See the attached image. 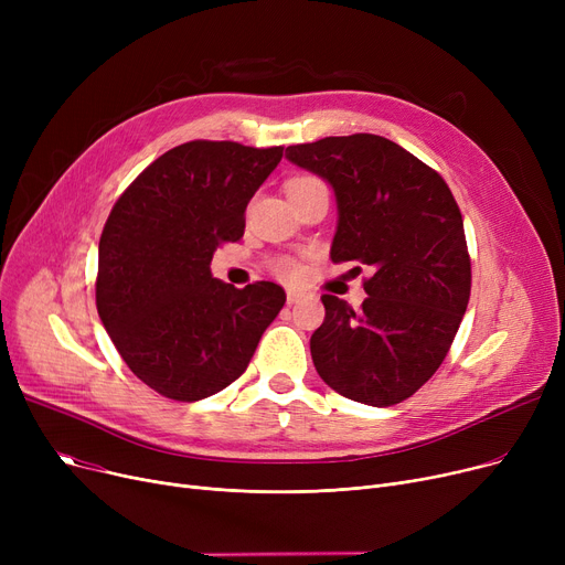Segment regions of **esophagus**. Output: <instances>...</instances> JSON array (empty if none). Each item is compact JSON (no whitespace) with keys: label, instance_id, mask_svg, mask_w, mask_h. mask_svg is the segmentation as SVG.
<instances>
[{"label":"esophagus","instance_id":"1","mask_svg":"<svg viewBox=\"0 0 565 565\" xmlns=\"http://www.w3.org/2000/svg\"><path fill=\"white\" fill-rule=\"evenodd\" d=\"M300 300H302V292H300V290H288V292H286V302H288V307L298 305Z\"/></svg>","mask_w":565,"mask_h":565}]
</instances>
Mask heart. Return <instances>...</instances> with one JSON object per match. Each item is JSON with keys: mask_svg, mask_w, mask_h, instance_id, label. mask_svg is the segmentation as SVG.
Returning <instances> with one entry per match:
<instances>
[{"mask_svg": "<svg viewBox=\"0 0 565 565\" xmlns=\"http://www.w3.org/2000/svg\"><path fill=\"white\" fill-rule=\"evenodd\" d=\"M309 183H318V178L298 175V178H292V181L288 183V188H302V185H309ZM275 273L281 279H286V281H295V279L302 277V265L295 260V258H290V256H284V258H279L275 263Z\"/></svg>", "mask_w": 565, "mask_h": 565, "instance_id": "obj_1", "label": "heart"}]
</instances>
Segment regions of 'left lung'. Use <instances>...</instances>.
I'll list each match as a JSON object with an SVG mask.
<instances>
[{
	"label": "left lung",
	"instance_id": "1",
	"mask_svg": "<svg viewBox=\"0 0 565 565\" xmlns=\"http://www.w3.org/2000/svg\"><path fill=\"white\" fill-rule=\"evenodd\" d=\"M286 158L334 188L332 263L371 267L360 309L322 295L311 334L318 375L364 405L403 403L433 377L456 339L471 290L460 207L444 178L380 135L324 137Z\"/></svg>",
	"mask_w": 565,
	"mask_h": 565
}]
</instances>
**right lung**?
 Listing matches in <instances>:
<instances>
[{"label": "right lung", "instance_id": "add662e5", "mask_svg": "<svg viewBox=\"0 0 565 565\" xmlns=\"http://www.w3.org/2000/svg\"><path fill=\"white\" fill-rule=\"evenodd\" d=\"M281 156L284 146L194 139L148 164L111 207L98 316L128 369L164 398L228 387L286 302L273 281L235 288L211 275L213 252L241 241L247 203Z\"/></svg>", "mask_w": 565, "mask_h": 565}]
</instances>
